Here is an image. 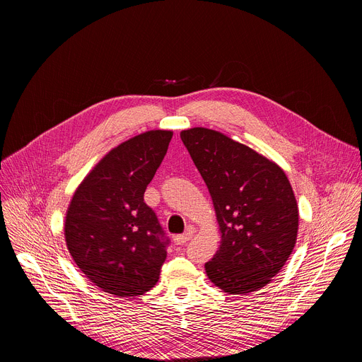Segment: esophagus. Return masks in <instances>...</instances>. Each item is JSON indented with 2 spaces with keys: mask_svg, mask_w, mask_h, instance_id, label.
I'll use <instances>...</instances> for the list:
<instances>
[{
  "mask_svg": "<svg viewBox=\"0 0 362 362\" xmlns=\"http://www.w3.org/2000/svg\"><path fill=\"white\" fill-rule=\"evenodd\" d=\"M192 235H194V230L189 228L184 235H177V236H174V243H175V245H182V243L188 242V240L192 238Z\"/></svg>",
  "mask_w": 362,
  "mask_h": 362,
  "instance_id": "34e87169",
  "label": "esophagus"
}]
</instances>
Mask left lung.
Listing matches in <instances>:
<instances>
[{
    "label": "left lung",
    "instance_id": "8db88e82",
    "mask_svg": "<svg viewBox=\"0 0 362 362\" xmlns=\"http://www.w3.org/2000/svg\"><path fill=\"white\" fill-rule=\"evenodd\" d=\"M213 202L220 246L204 268L228 294L265 287L290 258L298 232V206L283 168L213 129L180 133Z\"/></svg>",
    "mask_w": 362,
    "mask_h": 362
}]
</instances>
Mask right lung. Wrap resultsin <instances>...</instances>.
I'll list each match as a JSON object with an SVG mask.
<instances>
[{"mask_svg":"<svg viewBox=\"0 0 362 362\" xmlns=\"http://www.w3.org/2000/svg\"><path fill=\"white\" fill-rule=\"evenodd\" d=\"M173 130H149L104 155L76 187L64 232L88 280L117 297H139L159 280L163 232L144 194L168 151Z\"/></svg>","mask_w":362,"mask_h":362,"instance_id":"obj_1","label":"right lung"}]
</instances>
